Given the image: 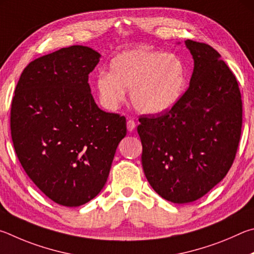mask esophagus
Instances as JSON below:
<instances>
[{"label":"esophagus","instance_id":"1","mask_svg":"<svg viewBox=\"0 0 254 254\" xmlns=\"http://www.w3.org/2000/svg\"><path fill=\"white\" fill-rule=\"evenodd\" d=\"M127 128H128V131H134L135 128H136V123L134 119H128L127 120Z\"/></svg>","mask_w":254,"mask_h":254}]
</instances>
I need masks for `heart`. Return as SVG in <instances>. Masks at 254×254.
Returning <instances> with one entry per match:
<instances>
[{"mask_svg": "<svg viewBox=\"0 0 254 254\" xmlns=\"http://www.w3.org/2000/svg\"><path fill=\"white\" fill-rule=\"evenodd\" d=\"M185 65L173 53L146 48L118 53L109 64V73L101 72L95 82L100 104L116 109L130 90V101L139 113L156 115L172 109L183 95Z\"/></svg>", "mask_w": 254, "mask_h": 254, "instance_id": "obj_1", "label": "heart"}]
</instances>
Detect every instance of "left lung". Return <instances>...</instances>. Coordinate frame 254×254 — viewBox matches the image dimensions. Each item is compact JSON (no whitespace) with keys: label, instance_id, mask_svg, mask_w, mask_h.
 Listing matches in <instances>:
<instances>
[{"label":"left lung","instance_id":"1","mask_svg":"<svg viewBox=\"0 0 254 254\" xmlns=\"http://www.w3.org/2000/svg\"><path fill=\"white\" fill-rule=\"evenodd\" d=\"M194 60L190 87L162 115L141 116V164L155 192L184 204L224 179L237 154L242 100L237 78L206 43L186 40Z\"/></svg>","mask_w":254,"mask_h":254}]
</instances>
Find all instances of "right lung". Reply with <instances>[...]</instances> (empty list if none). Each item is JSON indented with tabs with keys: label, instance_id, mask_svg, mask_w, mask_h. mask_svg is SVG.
I'll list each match as a JSON object with an SVG mask.
<instances>
[{
	"label": "right lung",
	"instance_id": "add662e5",
	"mask_svg": "<svg viewBox=\"0 0 254 254\" xmlns=\"http://www.w3.org/2000/svg\"><path fill=\"white\" fill-rule=\"evenodd\" d=\"M100 55L71 46L25 66L11 106L16 156L41 192L64 206H80L99 194L108 179L126 118L101 110L89 73Z\"/></svg>",
	"mask_w": 254,
	"mask_h": 254
}]
</instances>
